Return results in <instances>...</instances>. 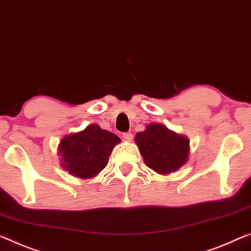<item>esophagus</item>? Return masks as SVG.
Masks as SVG:
<instances>
[{"instance_id":"esophagus-1","label":"esophagus","mask_w":251,"mask_h":251,"mask_svg":"<svg viewBox=\"0 0 251 251\" xmlns=\"http://www.w3.org/2000/svg\"><path fill=\"white\" fill-rule=\"evenodd\" d=\"M122 137H123V139H126V140L130 141V140H132V138H133V134L131 133V132H125V133L122 134Z\"/></svg>"}]
</instances>
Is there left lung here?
<instances>
[{
  "mask_svg": "<svg viewBox=\"0 0 251 251\" xmlns=\"http://www.w3.org/2000/svg\"><path fill=\"white\" fill-rule=\"evenodd\" d=\"M136 142L145 164L159 174L175 172L187 160L188 139L161 125H148L145 131L136 134Z\"/></svg>",
  "mask_w": 251,
  "mask_h": 251,
  "instance_id": "1",
  "label": "left lung"
}]
</instances>
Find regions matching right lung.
Returning a JSON list of instances; mask_svg holds the SVG:
<instances>
[{"instance_id": "obj_1", "label": "right lung", "mask_w": 251, "mask_h": 251, "mask_svg": "<svg viewBox=\"0 0 251 251\" xmlns=\"http://www.w3.org/2000/svg\"><path fill=\"white\" fill-rule=\"evenodd\" d=\"M121 139L98 125L61 139L59 152L63 167L71 175L91 178L105 168L114 146Z\"/></svg>"}]
</instances>
